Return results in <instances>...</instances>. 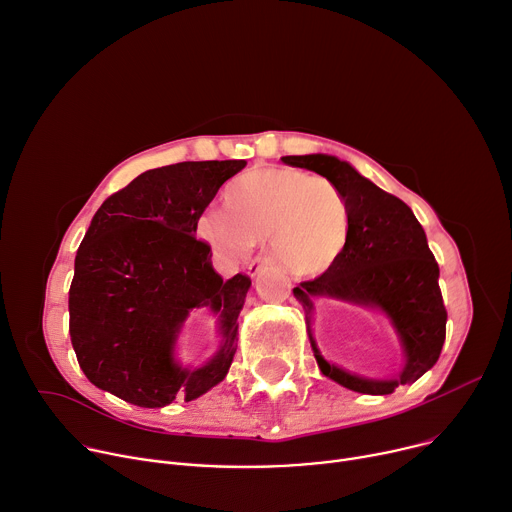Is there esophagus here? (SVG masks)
Returning <instances> with one entry per match:
<instances>
[{"mask_svg":"<svg viewBox=\"0 0 512 512\" xmlns=\"http://www.w3.org/2000/svg\"><path fill=\"white\" fill-rule=\"evenodd\" d=\"M269 263H271V259H269V257H265V255L255 257V259L249 263V274H251V276H257L259 271H261L263 267H267Z\"/></svg>","mask_w":512,"mask_h":512,"instance_id":"obj_1","label":"esophagus"}]
</instances>
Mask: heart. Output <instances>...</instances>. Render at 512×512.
Returning a JSON list of instances; mask_svg holds the SVG:
<instances>
[{
    "instance_id": "b5f03b06",
    "label": "heart",
    "mask_w": 512,
    "mask_h": 512,
    "mask_svg": "<svg viewBox=\"0 0 512 512\" xmlns=\"http://www.w3.org/2000/svg\"><path fill=\"white\" fill-rule=\"evenodd\" d=\"M228 215L208 210L197 234L214 251L243 259L271 241L276 259L294 276H313L344 253L350 208L344 193L323 177L294 168H257L224 193Z\"/></svg>"
}]
</instances>
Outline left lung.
I'll return each mask as SVG.
<instances>
[{
    "label": "left lung",
    "instance_id": "1",
    "mask_svg": "<svg viewBox=\"0 0 512 512\" xmlns=\"http://www.w3.org/2000/svg\"><path fill=\"white\" fill-rule=\"evenodd\" d=\"M282 160L315 170L337 185L350 208V238L344 253L319 278L294 288L306 315L313 313L315 296L372 306L389 317L405 352V366L397 379L356 377L321 356L309 327L321 372L342 387L366 395H389L399 385L418 381L436 364L447 335L440 271L422 224L399 197L364 179L344 160L327 154L284 156ZM306 323H311V317H306Z\"/></svg>",
    "mask_w": 512,
    "mask_h": 512
}]
</instances>
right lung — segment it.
<instances>
[{
	"label": "right lung",
	"mask_w": 512,
	"mask_h": 512,
	"mask_svg": "<svg viewBox=\"0 0 512 512\" xmlns=\"http://www.w3.org/2000/svg\"><path fill=\"white\" fill-rule=\"evenodd\" d=\"M245 166L203 160L152 168L98 208L70 286L72 346L92 385L133 405L162 407L197 399L226 377L251 278L222 280L210 245L193 232L218 189ZM199 305L221 315L225 339L208 365L189 371L172 352L182 321Z\"/></svg>",
	"instance_id": "obj_1"
}]
</instances>
